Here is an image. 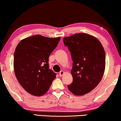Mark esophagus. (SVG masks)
Segmentation results:
<instances>
[{"mask_svg":"<svg viewBox=\"0 0 121 121\" xmlns=\"http://www.w3.org/2000/svg\"><path fill=\"white\" fill-rule=\"evenodd\" d=\"M64 74V72L63 71H61L60 72H59V76H62Z\"/></svg>","mask_w":121,"mask_h":121,"instance_id":"1","label":"esophagus"}]
</instances>
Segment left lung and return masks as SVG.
I'll list each match as a JSON object with an SVG mask.
<instances>
[{
    "label": "left lung",
    "mask_w": 121,
    "mask_h": 121,
    "mask_svg": "<svg viewBox=\"0 0 121 121\" xmlns=\"http://www.w3.org/2000/svg\"><path fill=\"white\" fill-rule=\"evenodd\" d=\"M73 61L71 73L73 82L67 85L76 95H84L94 89L103 77L105 52L98 39L86 33L74 34L63 38Z\"/></svg>",
    "instance_id": "8db88e82"
}]
</instances>
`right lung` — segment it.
Segmentation results:
<instances>
[{"mask_svg":"<svg viewBox=\"0 0 121 121\" xmlns=\"http://www.w3.org/2000/svg\"><path fill=\"white\" fill-rule=\"evenodd\" d=\"M60 39L35 35L22 40L17 45L13 55L15 76L30 94H44L56 78V73L49 69V57Z\"/></svg>","mask_w":121,"mask_h":121,"instance_id":"1","label":"right lung"}]
</instances>
